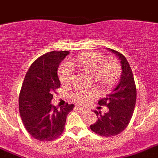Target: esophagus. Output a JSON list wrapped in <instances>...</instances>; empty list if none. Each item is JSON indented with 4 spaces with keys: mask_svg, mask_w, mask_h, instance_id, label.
Wrapping results in <instances>:
<instances>
[{
    "mask_svg": "<svg viewBox=\"0 0 158 158\" xmlns=\"http://www.w3.org/2000/svg\"><path fill=\"white\" fill-rule=\"evenodd\" d=\"M77 110H80L81 112L82 113H86V112H88L89 110L87 108H84V107H77Z\"/></svg>",
    "mask_w": 158,
    "mask_h": 158,
    "instance_id": "34e87169",
    "label": "esophagus"
}]
</instances>
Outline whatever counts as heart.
I'll use <instances>...</instances> for the list:
<instances>
[{"mask_svg": "<svg viewBox=\"0 0 158 158\" xmlns=\"http://www.w3.org/2000/svg\"><path fill=\"white\" fill-rule=\"evenodd\" d=\"M76 66L81 71L92 74L97 84L104 89L111 88L118 81L121 75V65L114 58L105 59V56L98 52H89L78 56L77 58L69 60L58 71L60 81L67 84L73 77L72 67ZM98 95L95 89L76 90L73 94L74 102L80 104L88 102L90 99Z\"/></svg>", "mask_w": 158, "mask_h": 158, "instance_id": "1", "label": "heart"}]
</instances>
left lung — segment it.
I'll return each mask as SVG.
<instances>
[{
  "instance_id": "1",
  "label": "left lung",
  "mask_w": 158,
  "mask_h": 158,
  "mask_svg": "<svg viewBox=\"0 0 158 158\" xmlns=\"http://www.w3.org/2000/svg\"><path fill=\"white\" fill-rule=\"evenodd\" d=\"M121 62L122 73L115 88L106 98L98 102L99 106H106L109 112L102 115L101 112L94 111L98 120L90 125L94 133L102 137H111L119 134L129 125L133 116L137 99V89L133 72L125 56L112 48Z\"/></svg>"
}]
</instances>
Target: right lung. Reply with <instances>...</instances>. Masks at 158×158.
<instances>
[{
	"label": "right lung",
	"instance_id": "add662e5",
	"mask_svg": "<svg viewBox=\"0 0 158 158\" xmlns=\"http://www.w3.org/2000/svg\"><path fill=\"white\" fill-rule=\"evenodd\" d=\"M69 51H52L35 60L29 67L19 95V111L24 126L35 139L49 141L61 135L66 118L74 105L60 110L51 104L55 89L60 88L57 69Z\"/></svg>",
	"mask_w": 158,
	"mask_h": 158
}]
</instances>
